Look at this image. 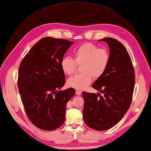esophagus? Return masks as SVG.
I'll list each match as a JSON object with an SVG mask.
<instances>
[{
  "instance_id": "34e87169",
  "label": "esophagus",
  "mask_w": 151,
  "mask_h": 151,
  "mask_svg": "<svg viewBox=\"0 0 151 151\" xmlns=\"http://www.w3.org/2000/svg\"><path fill=\"white\" fill-rule=\"evenodd\" d=\"M81 91H78V90H77V91H76V95H80V94H81Z\"/></svg>"
}]
</instances>
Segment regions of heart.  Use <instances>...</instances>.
Listing matches in <instances>:
<instances>
[{"instance_id":"obj_1","label":"heart","mask_w":151,"mask_h":151,"mask_svg":"<svg viewBox=\"0 0 151 151\" xmlns=\"http://www.w3.org/2000/svg\"><path fill=\"white\" fill-rule=\"evenodd\" d=\"M73 58L65 57L61 60L60 66L65 75L71 76L76 71L77 65L81 66L82 73L71 77L68 85L78 90H83L89 86L93 78L102 76L109 65L110 52L106 48H100L93 43H84L73 52Z\"/></svg>"}]
</instances>
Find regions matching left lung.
<instances>
[{
	"label": "left lung",
	"mask_w": 151,
	"mask_h": 151,
	"mask_svg": "<svg viewBox=\"0 0 151 151\" xmlns=\"http://www.w3.org/2000/svg\"><path fill=\"white\" fill-rule=\"evenodd\" d=\"M100 40L109 46L111 60L106 72L92 87L104 95L82 92L83 117L89 127L106 131L117 124L130 107L135 73L129 52L120 42L113 38Z\"/></svg>",
	"instance_id": "1"
}]
</instances>
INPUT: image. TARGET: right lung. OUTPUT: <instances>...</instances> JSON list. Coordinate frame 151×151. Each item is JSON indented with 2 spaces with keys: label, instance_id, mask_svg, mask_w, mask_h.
<instances>
[{
  "label": "right lung",
  "instance_id": "obj_1",
  "mask_svg": "<svg viewBox=\"0 0 151 151\" xmlns=\"http://www.w3.org/2000/svg\"><path fill=\"white\" fill-rule=\"evenodd\" d=\"M73 44L62 38H42L20 64L17 84L24 110L31 123L42 130L60 127L66 105L75 94L72 87L58 91L65 82L61 60Z\"/></svg>",
  "mask_w": 151,
  "mask_h": 151
}]
</instances>
